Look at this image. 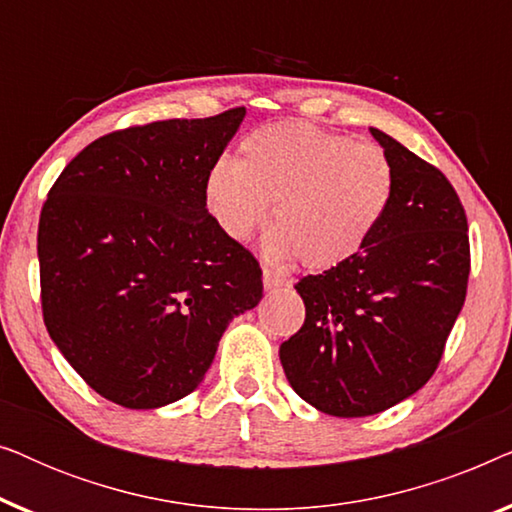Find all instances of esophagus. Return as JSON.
Wrapping results in <instances>:
<instances>
[{"instance_id":"esophagus-1","label":"esophagus","mask_w":512,"mask_h":512,"mask_svg":"<svg viewBox=\"0 0 512 512\" xmlns=\"http://www.w3.org/2000/svg\"><path fill=\"white\" fill-rule=\"evenodd\" d=\"M263 286H265V291H275V289H282V286H289V282H286L282 275H277V272L265 270L263 272Z\"/></svg>"}]
</instances>
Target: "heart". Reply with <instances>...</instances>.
Listing matches in <instances>:
<instances>
[{
    "label": "heart",
    "mask_w": 512,
    "mask_h": 512,
    "mask_svg": "<svg viewBox=\"0 0 512 512\" xmlns=\"http://www.w3.org/2000/svg\"><path fill=\"white\" fill-rule=\"evenodd\" d=\"M394 184L382 146L310 123H275L249 132L237 160H216L205 198L223 233L240 242L263 226L272 205L268 258L298 256L305 268L328 270L366 247Z\"/></svg>",
    "instance_id": "b5f03b06"
}]
</instances>
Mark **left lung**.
Wrapping results in <instances>:
<instances>
[{
    "label": "left lung",
    "mask_w": 512,
    "mask_h": 512,
    "mask_svg": "<svg viewBox=\"0 0 512 512\" xmlns=\"http://www.w3.org/2000/svg\"><path fill=\"white\" fill-rule=\"evenodd\" d=\"M394 195L366 247L296 284L305 324L282 342L286 380L333 417H368L431 380L466 300L471 247L461 200L438 167L370 128Z\"/></svg>",
    "instance_id": "left-lung-1"
}]
</instances>
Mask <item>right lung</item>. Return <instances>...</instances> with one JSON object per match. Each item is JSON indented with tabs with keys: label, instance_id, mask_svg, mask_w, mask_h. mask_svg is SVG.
Here are the masks:
<instances>
[{
	"label": "right lung",
	"instance_id": "1",
	"mask_svg": "<svg viewBox=\"0 0 512 512\" xmlns=\"http://www.w3.org/2000/svg\"><path fill=\"white\" fill-rule=\"evenodd\" d=\"M244 114L109 132L48 191L37 235L44 324L111 403L153 410L191 394L233 317L263 298L258 261L205 198Z\"/></svg>",
	"mask_w": 512,
	"mask_h": 512
}]
</instances>
